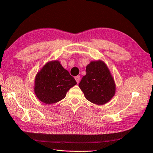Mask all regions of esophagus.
<instances>
[{
	"mask_svg": "<svg viewBox=\"0 0 153 153\" xmlns=\"http://www.w3.org/2000/svg\"><path fill=\"white\" fill-rule=\"evenodd\" d=\"M75 80L76 81L77 84H78V83H79V82H80V76H76L75 77Z\"/></svg>",
	"mask_w": 153,
	"mask_h": 153,
	"instance_id": "1",
	"label": "esophagus"
}]
</instances>
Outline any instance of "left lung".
I'll return each mask as SVG.
<instances>
[{
    "label": "left lung",
    "instance_id": "obj_1",
    "mask_svg": "<svg viewBox=\"0 0 153 153\" xmlns=\"http://www.w3.org/2000/svg\"><path fill=\"white\" fill-rule=\"evenodd\" d=\"M78 86L88 101L98 105L108 103L116 90L112 74L101 60L91 61L88 64L86 75L82 77Z\"/></svg>",
    "mask_w": 153,
    "mask_h": 153
}]
</instances>
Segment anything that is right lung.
<instances>
[{
    "label": "right lung",
    "instance_id": "add662e5",
    "mask_svg": "<svg viewBox=\"0 0 153 153\" xmlns=\"http://www.w3.org/2000/svg\"><path fill=\"white\" fill-rule=\"evenodd\" d=\"M76 82L57 60L46 63L36 74L34 92L45 104H53L65 98L67 92Z\"/></svg>",
    "mask_w": 153,
    "mask_h": 153
}]
</instances>
